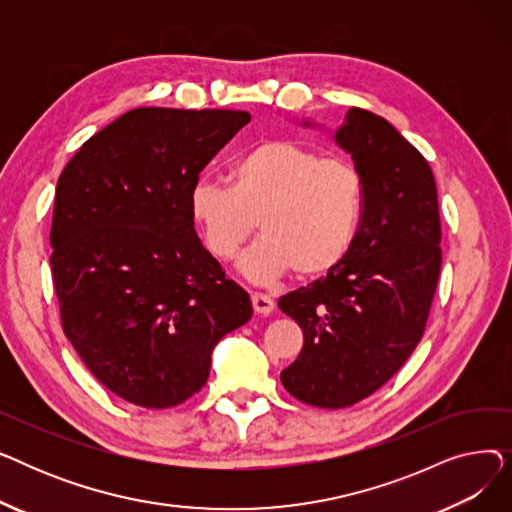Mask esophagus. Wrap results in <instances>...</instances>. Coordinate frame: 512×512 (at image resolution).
<instances>
[{
	"instance_id": "1",
	"label": "esophagus",
	"mask_w": 512,
	"mask_h": 512,
	"mask_svg": "<svg viewBox=\"0 0 512 512\" xmlns=\"http://www.w3.org/2000/svg\"><path fill=\"white\" fill-rule=\"evenodd\" d=\"M251 303H253L255 313H259V315H270V313L274 311V307H276L274 299L267 297V294H261V292H255V294H253Z\"/></svg>"
}]
</instances>
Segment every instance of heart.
<instances>
[{"instance_id":"b5f03b06","label":"heart","mask_w":512,"mask_h":512,"mask_svg":"<svg viewBox=\"0 0 512 512\" xmlns=\"http://www.w3.org/2000/svg\"><path fill=\"white\" fill-rule=\"evenodd\" d=\"M188 211L209 255L232 259L255 230L261 238L238 259L253 284L292 270L324 276L351 251L363 213V178L351 161L292 141H267L240 155L228 186L199 180Z\"/></svg>"}]
</instances>
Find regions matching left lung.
<instances>
[{
	"label": "left lung",
	"instance_id": "left-lung-1",
	"mask_svg": "<svg viewBox=\"0 0 512 512\" xmlns=\"http://www.w3.org/2000/svg\"><path fill=\"white\" fill-rule=\"evenodd\" d=\"M299 124L326 130L309 118ZM328 132L363 178V213L334 270L278 301L305 336L280 380L307 405L344 409L382 388L419 344L442 232L432 168L388 120L351 107Z\"/></svg>",
	"mask_w": 512,
	"mask_h": 512
}]
</instances>
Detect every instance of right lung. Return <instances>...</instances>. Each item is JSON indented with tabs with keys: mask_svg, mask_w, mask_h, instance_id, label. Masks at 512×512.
<instances>
[{
	"mask_svg": "<svg viewBox=\"0 0 512 512\" xmlns=\"http://www.w3.org/2000/svg\"><path fill=\"white\" fill-rule=\"evenodd\" d=\"M249 122V112L137 107L58 178L49 242L64 334L132 405L170 409L197 394L215 344L253 317L188 211L199 172Z\"/></svg>",
	"mask_w": 512,
	"mask_h": 512,
	"instance_id": "obj_1",
	"label": "right lung"
}]
</instances>
